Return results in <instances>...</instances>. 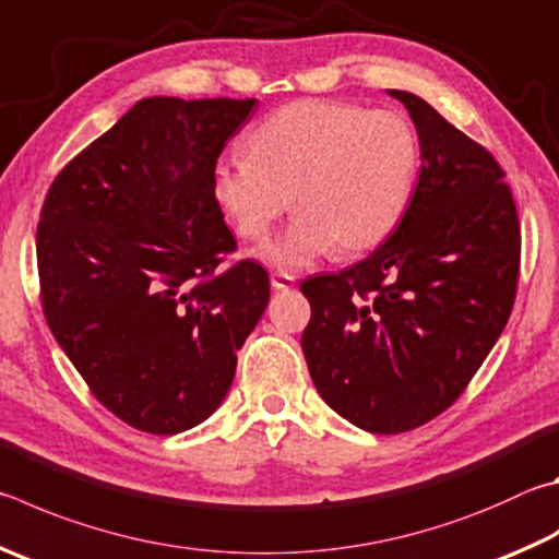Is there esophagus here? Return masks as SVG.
<instances>
[{"label":"esophagus","instance_id":"esophagus-1","mask_svg":"<svg viewBox=\"0 0 559 559\" xmlns=\"http://www.w3.org/2000/svg\"><path fill=\"white\" fill-rule=\"evenodd\" d=\"M293 286L290 273H271V288L273 290H288Z\"/></svg>","mask_w":559,"mask_h":559}]
</instances>
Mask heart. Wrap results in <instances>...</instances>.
Wrapping results in <instances>:
<instances>
[{"label": "heart", "mask_w": 559, "mask_h": 559, "mask_svg": "<svg viewBox=\"0 0 559 559\" xmlns=\"http://www.w3.org/2000/svg\"><path fill=\"white\" fill-rule=\"evenodd\" d=\"M249 156L219 160L212 198L247 241H266L283 212L286 235L263 251L300 271L328 251L361 253L391 235L408 207L420 144L399 111L298 99L251 129Z\"/></svg>", "instance_id": "obj_1"}]
</instances>
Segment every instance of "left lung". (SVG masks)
Returning a JSON list of instances; mask_svg holds the SVG:
<instances>
[{
    "mask_svg": "<svg viewBox=\"0 0 559 559\" xmlns=\"http://www.w3.org/2000/svg\"><path fill=\"white\" fill-rule=\"evenodd\" d=\"M420 178L367 259L300 283L302 354L324 403L361 430L420 428L460 399L511 318L521 222L503 168L418 95Z\"/></svg>",
    "mask_w": 559,
    "mask_h": 559,
    "instance_id": "8db88e82",
    "label": "left lung"
}]
</instances>
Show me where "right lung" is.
Instances as JSON below:
<instances>
[{
	"label": "right lung",
	"instance_id": "1",
	"mask_svg": "<svg viewBox=\"0 0 559 559\" xmlns=\"http://www.w3.org/2000/svg\"><path fill=\"white\" fill-rule=\"evenodd\" d=\"M257 99L146 97L50 182L36 229L40 306L95 399L176 435L215 413L269 306L212 170Z\"/></svg>",
	"mask_w": 559,
	"mask_h": 559
}]
</instances>
